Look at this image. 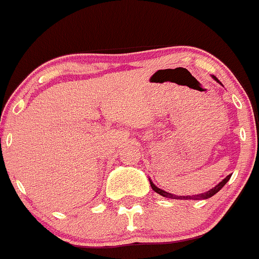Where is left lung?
Masks as SVG:
<instances>
[{
    "label": "left lung",
    "instance_id": "obj_1",
    "mask_svg": "<svg viewBox=\"0 0 259 259\" xmlns=\"http://www.w3.org/2000/svg\"><path fill=\"white\" fill-rule=\"evenodd\" d=\"M211 77L214 78L215 81L218 82V83L223 84V83H221L220 81H219V79H218L217 77H215L214 75H212ZM230 177H231V175H229V176H227L226 178H224V180L221 181L220 183H219V184H217V186H215L214 188L209 189L208 192L201 193V194H197V195H176V194H172V193H168V192H166V190H163V189L158 188V187H156L155 184H153V182H152L151 180H150V178H149V181H150V184H151V188H152L153 190H155L156 193H158V194L162 195V197H164V198H169V199H181V200H189V199H193V200H201V199H208V198H211L212 195L217 194V193L219 192V190H220L221 188H223V187L225 186V184L227 183V182H229Z\"/></svg>",
    "mask_w": 259,
    "mask_h": 259
}]
</instances>
